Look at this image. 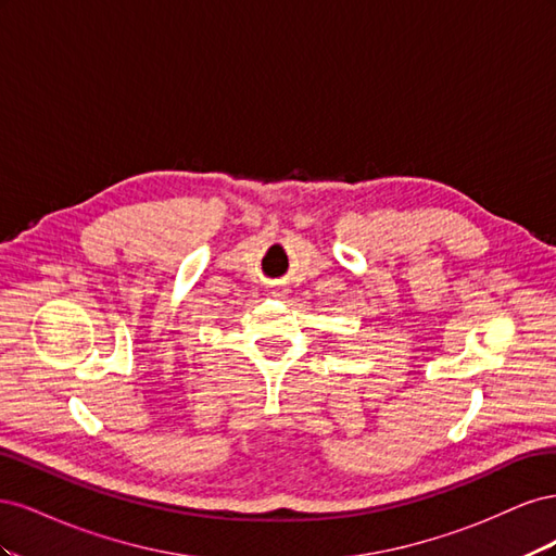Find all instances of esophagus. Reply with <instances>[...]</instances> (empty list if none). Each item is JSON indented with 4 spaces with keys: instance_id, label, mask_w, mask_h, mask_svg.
Returning <instances> with one entry per match:
<instances>
[{
    "instance_id": "obj_1",
    "label": "esophagus",
    "mask_w": 556,
    "mask_h": 556,
    "mask_svg": "<svg viewBox=\"0 0 556 556\" xmlns=\"http://www.w3.org/2000/svg\"><path fill=\"white\" fill-rule=\"evenodd\" d=\"M268 294H271V296H276V299H282L285 294H290V290H288V288H285V285H282V282H274V285H271V292H268Z\"/></svg>"
}]
</instances>
